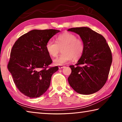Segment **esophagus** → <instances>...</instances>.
<instances>
[{"mask_svg":"<svg viewBox=\"0 0 122 122\" xmlns=\"http://www.w3.org/2000/svg\"><path fill=\"white\" fill-rule=\"evenodd\" d=\"M65 67V66H64V65H61V66H59V68L60 69H62V68H64Z\"/></svg>","mask_w":122,"mask_h":122,"instance_id":"1","label":"esophagus"}]
</instances>
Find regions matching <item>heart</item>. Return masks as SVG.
I'll list each match as a JSON object with an SVG mask.
<instances>
[{"instance_id": "heart-1", "label": "heart", "mask_w": 122, "mask_h": 122, "mask_svg": "<svg viewBox=\"0 0 122 122\" xmlns=\"http://www.w3.org/2000/svg\"><path fill=\"white\" fill-rule=\"evenodd\" d=\"M56 43L52 40L47 41L46 49L52 57H56L62 49V54L54 60L55 65L61 66L68 63L74 59L77 60L83 55L84 51V41L77 38L75 34L65 32L56 38Z\"/></svg>"}]
</instances>
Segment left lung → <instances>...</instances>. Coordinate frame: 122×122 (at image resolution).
Instances as JSON below:
<instances>
[{
    "mask_svg": "<svg viewBox=\"0 0 122 122\" xmlns=\"http://www.w3.org/2000/svg\"><path fill=\"white\" fill-rule=\"evenodd\" d=\"M83 40L84 51L68 78L70 86L77 93L90 95L98 92L108 80L112 57L111 49L102 35L86 27L71 28Z\"/></svg>",
    "mask_w": 122,
    "mask_h": 122,
    "instance_id": "8db88e82",
    "label": "left lung"
}]
</instances>
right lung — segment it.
Listing matches in <instances>:
<instances>
[{
  "mask_svg": "<svg viewBox=\"0 0 122 122\" xmlns=\"http://www.w3.org/2000/svg\"><path fill=\"white\" fill-rule=\"evenodd\" d=\"M59 32L53 29L30 30L12 47L7 68L16 88L25 96L39 97L49 87L51 76L59 68L49 67L52 60L46 45Z\"/></svg>",
  "mask_w": 122,
  "mask_h": 122,
  "instance_id": "obj_1",
  "label": "right lung"
}]
</instances>
